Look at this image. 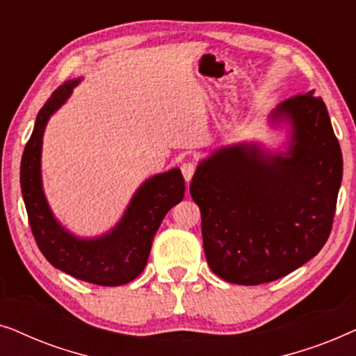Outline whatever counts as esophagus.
<instances>
[{"label":"esophagus","instance_id":"34e87169","mask_svg":"<svg viewBox=\"0 0 356 356\" xmlns=\"http://www.w3.org/2000/svg\"><path fill=\"white\" fill-rule=\"evenodd\" d=\"M194 172H196V165H194L193 162H184L181 165V173H183V177H184V179H186L188 183L191 181Z\"/></svg>","mask_w":356,"mask_h":356}]
</instances>
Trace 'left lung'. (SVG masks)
<instances>
[{
    "instance_id": "8db88e82",
    "label": "left lung",
    "mask_w": 356,
    "mask_h": 356,
    "mask_svg": "<svg viewBox=\"0 0 356 356\" xmlns=\"http://www.w3.org/2000/svg\"><path fill=\"white\" fill-rule=\"evenodd\" d=\"M272 118L293 124L285 157H267L257 145L220 149L189 186L209 266L230 284L289 275L318 254L332 230L343 162L325 104L314 92L298 94Z\"/></svg>"
}]
</instances>
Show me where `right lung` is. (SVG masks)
I'll return each mask as SVG.
<instances>
[{
  "instance_id": "obj_1",
  "label": "right lung",
  "mask_w": 356,
  "mask_h": 356,
  "mask_svg": "<svg viewBox=\"0 0 356 356\" xmlns=\"http://www.w3.org/2000/svg\"><path fill=\"white\" fill-rule=\"evenodd\" d=\"M77 82L67 81L58 87L38 111L21 160L22 197L32 235L51 266L89 284L118 286L144 270L160 223L184 196V179L178 168L147 179L134 194L121 222L104 236L81 240L67 233L55 220L43 196L40 152L48 118L65 104Z\"/></svg>"
}]
</instances>
